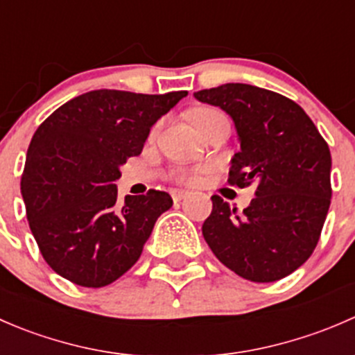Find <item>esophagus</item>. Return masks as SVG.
<instances>
[{
  "label": "esophagus",
  "mask_w": 355,
  "mask_h": 355,
  "mask_svg": "<svg viewBox=\"0 0 355 355\" xmlns=\"http://www.w3.org/2000/svg\"><path fill=\"white\" fill-rule=\"evenodd\" d=\"M187 196H189L187 191H173V192H171V198H173L175 202H178V200L185 199V198H187Z\"/></svg>",
  "instance_id": "obj_1"
}]
</instances>
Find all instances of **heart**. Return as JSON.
<instances>
[{
    "mask_svg": "<svg viewBox=\"0 0 355 355\" xmlns=\"http://www.w3.org/2000/svg\"><path fill=\"white\" fill-rule=\"evenodd\" d=\"M209 111H213V110H209V108L196 110L194 113H192V120H198L199 116H202V114L209 113ZM199 173H200V170H178L177 173H175V180L180 182V184H189V185L198 184V182H199Z\"/></svg>",
    "mask_w": 355,
    "mask_h": 355,
    "instance_id": "b5f03b06",
    "label": "heart"
}]
</instances>
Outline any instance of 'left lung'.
<instances>
[{
	"mask_svg": "<svg viewBox=\"0 0 355 355\" xmlns=\"http://www.w3.org/2000/svg\"><path fill=\"white\" fill-rule=\"evenodd\" d=\"M227 111L241 151L232 157L228 184L256 187L239 213L220 196L202 225L214 256L245 280L268 284L302 266L316 249L331 200V155L316 125L297 103L249 84L194 92Z\"/></svg>",
	"mask_w": 355,
	"mask_h": 355,
	"instance_id": "left-lung-1",
	"label": "left lung"
}]
</instances>
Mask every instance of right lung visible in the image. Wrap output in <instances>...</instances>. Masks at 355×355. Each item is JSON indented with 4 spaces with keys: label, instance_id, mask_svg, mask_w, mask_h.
I'll return each instance as SVG.
<instances>
[{
    "label": "right lung",
    "instance_id": "add662e5",
    "mask_svg": "<svg viewBox=\"0 0 355 355\" xmlns=\"http://www.w3.org/2000/svg\"><path fill=\"white\" fill-rule=\"evenodd\" d=\"M185 96L99 89L70 99L39 125L20 189L32 235L60 277L99 288L137 263L173 200L151 189L120 206L114 182L121 164L141 155L153 125Z\"/></svg>",
    "mask_w": 355,
    "mask_h": 355
}]
</instances>
